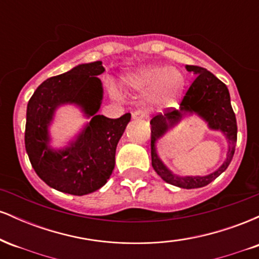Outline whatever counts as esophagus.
<instances>
[{
  "instance_id": "1",
  "label": "esophagus",
  "mask_w": 259,
  "mask_h": 259,
  "mask_svg": "<svg viewBox=\"0 0 259 259\" xmlns=\"http://www.w3.org/2000/svg\"><path fill=\"white\" fill-rule=\"evenodd\" d=\"M132 117L134 120H140V119H145V118H147L148 114H147V112L142 111V109H138V111H135L133 113Z\"/></svg>"
}]
</instances>
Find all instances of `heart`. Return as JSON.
Wrapping results in <instances>:
<instances>
[{
	"instance_id": "obj_1",
	"label": "heart",
	"mask_w": 259,
	"mask_h": 259,
	"mask_svg": "<svg viewBox=\"0 0 259 259\" xmlns=\"http://www.w3.org/2000/svg\"><path fill=\"white\" fill-rule=\"evenodd\" d=\"M120 84L125 90L150 92L154 102L170 103L183 92L185 78L174 67L146 65L124 73Z\"/></svg>"
}]
</instances>
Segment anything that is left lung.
<instances>
[{"instance_id":"left-lung-1","label":"left lung","mask_w":259,"mask_h":259,"mask_svg":"<svg viewBox=\"0 0 259 259\" xmlns=\"http://www.w3.org/2000/svg\"><path fill=\"white\" fill-rule=\"evenodd\" d=\"M185 68L187 72L195 74L196 79L181 100L179 109H167L164 114H157L151 119V157L153 169L165 183L181 189H197L212 183L229 167L235 152L237 125L227 85L204 68L197 65H185ZM187 114H197L206 121L210 128L223 132L228 140L227 159L215 172L204 177L175 176L156 153V141Z\"/></svg>"}]
</instances>
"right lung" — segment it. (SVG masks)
I'll return each mask as SVG.
<instances>
[{
    "label": "right lung",
    "instance_id": "right-lung-1",
    "mask_svg": "<svg viewBox=\"0 0 259 259\" xmlns=\"http://www.w3.org/2000/svg\"><path fill=\"white\" fill-rule=\"evenodd\" d=\"M102 62L79 64L52 76L36 89L26 108L25 150L41 180L64 194L82 196L102 187L115 164V150L130 121L125 113L117 119L97 114L103 88L97 75ZM79 106L91 121L64 149L49 146L48 127L58 106Z\"/></svg>",
    "mask_w": 259,
    "mask_h": 259
}]
</instances>
